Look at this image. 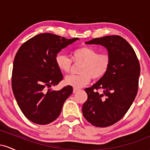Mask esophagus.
I'll return each instance as SVG.
<instances>
[{
  "instance_id": "1",
  "label": "esophagus",
  "mask_w": 150,
  "mask_h": 150,
  "mask_svg": "<svg viewBox=\"0 0 150 150\" xmlns=\"http://www.w3.org/2000/svg\"><path fill=\"white\" fill-rule=\"evenodd\" d=\"M77 91H79V89H77V88L73 89V93H76Z\"/></svg>"
}]
</instances>
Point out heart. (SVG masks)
I'll return each instance as SVG.
<instances>
[{
	"label": "heart",
	"instance_id": "heart-1",
	"mask_svg": "<svg viewBox=\"0 0 150 150\" xmlns=\"http://www.w3.org/2000/svg\"><path fill=\"white\" fill-rule=\"evenodd\" d=\"M71 57L74 63H81L80 73L68 76L65 82L77 89L87 85L91 78L94 80L102 78L107 73L111 63L107 53H98L95 49L85 46L73 50ZM72 60L63 53H58L56 56V65L61 71L68 73L71 69Z\"/></svg>",
	"mask_w": 150,
	"mask_h": 150
}]
</instances>
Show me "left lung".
Returning a JSON list of instances; mask_svg holds the SVG:
<instances>
[{
	"label": "left lung",
	"instance_id": "1",
	"mask_svg": "<svg viewBox=\"0 0 150 150\" xmlns=\"http://www.w3.org/2000/svg\"><path fill=\"white\" fill-rule=\"evenodd\" d=\"M85 44L104 46L111 59L106 75L85 89L87 99L82 109L91 124L107 127L121 119L133 102L138 89L140 63L132 46L120 36L96 38ZM99 89L103 93H98Z\"/></svg>",
	"mask_w": 150,
	"mask_h": 150
}]
</instances>
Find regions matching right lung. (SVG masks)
<instances>
[{
  "label": "right lung",
  "instance_id": "1",
  "mask_svg": "<svg viewBox=\"0 0 150 150\" xmlns=\"http://www.w3.org/2000/svg\"><path fill=\"white\" fill-rule=\"evenodd\" d=\"M78 39L39 34L24 43L15 55L13 92L22 112L33 123L45 125L56 120L65 101L73 93L69 85L58 91L50 87L57 85L63 78L56 65V55Z\"/></svg>",
  "mask_w": 150,
  "mask_h": 150
}]
</instances>
